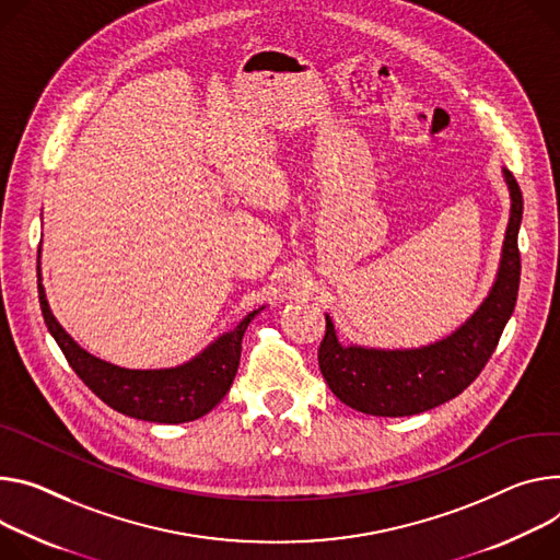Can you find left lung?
Wrapping results in <instances>:
<instances>
[{"mask_svg":"<svg viewBox=\"0 0 560 560\" xmlns=\"http://www.w3.org/2000/svg\"><path fill=\"white\" fill-rule=\"evenodd\" d=\"M512 217L506 228L498 279L478 313L451 337L416 350H375L337 341L330 317L319 343V369L330 390L354 411L380 418L424 413L460 395L487 366L510 322L521 285L518 230L523 191L510 170Z\"/></svg>","mask_w":560,"mask_h":560,"instance_id":"left-lung-1","label":"left lung"}]
</instances>
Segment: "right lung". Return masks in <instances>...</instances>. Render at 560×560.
<instances>
[{"instance_id":"obj_1","label":"right lung","mask_w":560,"mask_h":560,"mask_svg":"<svg viewBox=\"0 0 560 560\" xmlns=\"http://www.w3.org/2000/svg\"><path fill=\"white\" fill-rule=\"evenodd\" d=\"M37 296L44 324L54 335L75 375L114 411L159 424H180L210 413L230 390L238 360L241 339L247 324L259 311L249 313L232 332L217 339L196 360L167 371H129L93 358L82 350L50 315L39 281Z\"/></svg>"}]
</instances>
